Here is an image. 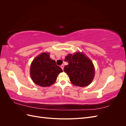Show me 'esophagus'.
Masks as SVG:
<instances>
[{
	"mask_svg": "<svg viewBox=\"0 0 126 126\" xmlns=\"http://www.w3.org/2000/svg\"><path fill=\"white\" fill-rule=\"evenodd\" d=\"M61 68H62V69L63 70V68H64V64H62V65H61Z\"/></svg>",
	"mask_w": 126,
	"mask_h": 126,
	"instance_id": "esophagus-1",
	"label": "esophagus"
}]
</instances>
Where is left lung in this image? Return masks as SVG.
<instances>
[{
    "label": "left lung",
    "instance_id": "obj_1",
    "mask_svg": "<svg viewBox=\"0 0 126 126\" xmlns=\"http://www.w3.org/2000/svg\"><path fill=\"white\" fill-rule=\"evenodd\" d=\"M68 63L64 67L72 84L79 87L88 86L94 76V68L91 60L82 52L68 54L64 59Z\"/></svg>",
    "mask_w": 126,
    "mask_h": 126
}]
</instances>
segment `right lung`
<instances>
[{
    "instance_id": "obj_1",
    "label": "right lung",
    "mask_w": 126,
    "mask_h": 126,
    "mask_svg": "<svg viewBox=\"0 0 126 126\" xmlns=\"http://www.w3.org/2000/svg\"><path fill=\"white\" fill-rule=\"evenodd\" d=\"M30 71L34 83L41 87H48L56 81L63 70L57 65L55 60L50 59L49 53L43 52L33 59Z\"/></svg>"
}]
</instances>
